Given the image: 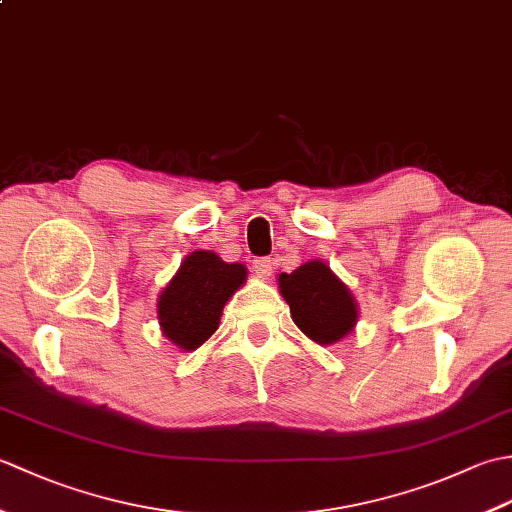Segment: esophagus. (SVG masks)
Returning <instances> with one entry per match:
<instances>
[{"mask_svg":"<svg viewBox=\"0 0 512 512\" xmlns=\"http://www.w3.org/2000/svg\"><path fill=\"white\" fill-rule=\"evenodd\" d=\"M253 266H255V273L259 277H270V275H273V259H270V257L255 259Z\"/></svg>","mask_w":512,"mask_h":512,"instance_id":"1","label":"esophagus"}]
</instances>
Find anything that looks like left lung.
Listing matches in <instances>:
<instances>
[{"mask_svg": "<svg viewBox=\"0 0 512 512\" xmlns=\"http://www.w3.org/2000/svg\"><path fill=\"white\" fill-rule=\"evenodd\" d=\"M279 290L297 328L319 345L343 341L358 321L352 292L321 259L279 275Z\"/></svg>", "mask_w": 512, "mask_h": 512, "instance_id": "8db88e82", "label": "left lung"}]
</instances>
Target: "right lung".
Returning a JSON list of instances; mask_svg holds the SVG:
<instances>
[{
	"label": "right lung",
	"mask_w": 512,
	"mask_h": 512,
	"mask_svg": "<svg viewBox=\"0 0 512 512\" xmlns=\"http://www.w3.org/2000/svg\"><path fill=\"white\" fill-rule=\"evenodd\" d=\"M246 275L244 264H226L213 250H193L158 297L162 334L184 352L198 350L220 328L226 301Z\"/></svg>",
	"instance_id": "obj_1"
}]
</instances>
